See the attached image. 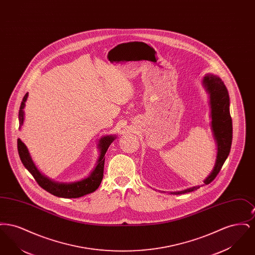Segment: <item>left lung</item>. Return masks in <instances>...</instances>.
<instances>
[{
	"label": "left lung",
	"instance_id": "1",
	"mask_svg": "<svg viewBox=\"0 0 255 255\" xmlns=\"http://www.w3.org/2000/svg\"><path fill=\"white\" fill-rule=\"evenodd\" d=\"M203 84L209 94V103L211 109V128L217 143V157L214 168L204 181L205 184L212 182L218 175L224 162L230 155L232 142V120L230 113L229 92L221 78L208 73L203 79ZM197 185L182 191L171 192V194L180 195L188 193L199 189Z\"/></svg>",
	"mask_w": 255,
	"mask_h": 255
}]
</instances>
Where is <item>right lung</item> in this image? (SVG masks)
Segmentation results:
<instances>
[{"label":"right lung","instance_id":"right-lung-1","mask_svg":"<svg viewBox=\"0 0 255 255\" xmlns=\"http://www.w3.org/2000/svg\"><path fill=\"white\" fill-rule=\"evenodd\" d=\"M27 97H28V94H25L19 110V123H20L19 129L22 127L24 123V108ZM115 139H116V135H106L101 137L98 142V149L100 151V154L97 159L96 167L91 172L89 177L78 182H69V183L53 182L52 180L44 176L39 170L37 169L33 160L31 159L26 146L24 145V142H22L20 138H18L17 144H18L19 156L24 167L30 172V174L33 176L37 183L50 194L54 195L56 197H61V198L71 199V198H79L84 195L93 193L99 187L101 181L103 179L104 161H105L104 156L111 143Z\"/></svg>","mask_w":255,"mask_h":255}]
</instances>
